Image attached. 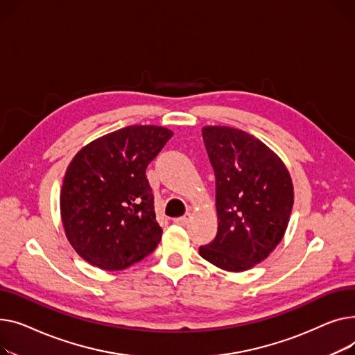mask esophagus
I'll use <instances>...</instances> for the list:
<instances>
[{"label": "esophagus", "instance_id": "34e87169", "mask_svg": "<svg viewBox=\"0 0 355 355\" xmlns=\"http://www.w3.org/2000/svg\"><path fill=\"white\" fill-rule=\"evenodd\" d=\"M191 218H192L191 214H184L183 216L176 218V219H175V223H176V225H187V223H189Z\"/></svg>", "mask_w": 355, "mask_h": 355}]
</instances>
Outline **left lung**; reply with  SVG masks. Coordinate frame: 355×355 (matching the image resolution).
I'll return each instance as SVG.
<instances>
[{
    "instance_id": "8db88e82",
    "label": "left lung",
    "mask_w": 355,
    "mask_h": 355,
    "mask_svg": "<svg viewBox=\"0 0 355 355\" xmlns=\"http://www.w3.org/2000/svg\"><path fill=\"white\" fill-rule=\"evenodd\" d=\"M215 171L218 234L199 248L207 262L243 272L265 261L282 241L294 205V184L282 159L243 130L202 128Z\"/></svg>"
}]
</instances>
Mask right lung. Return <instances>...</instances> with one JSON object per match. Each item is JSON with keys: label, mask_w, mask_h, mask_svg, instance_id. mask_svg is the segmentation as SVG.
Returning <instances> with one entry per match:
<instances>
[{"label": "right lung", "mask_w": 355, "mask_h": 355, "mask_svg": "<svg viewBox=\"0 0 355 355\" xmlns=\"http://www.w3.org/2000/svg\"><path fill=\"white\" fill-rule=\"evenodd\" d=\"M173 136L135 124L81 148L62 180L60 215L74 251L103 270H121L152 254L162 239L146 168Z\"/></svg>", "instance_id": "obj_1"}]
</instances>
